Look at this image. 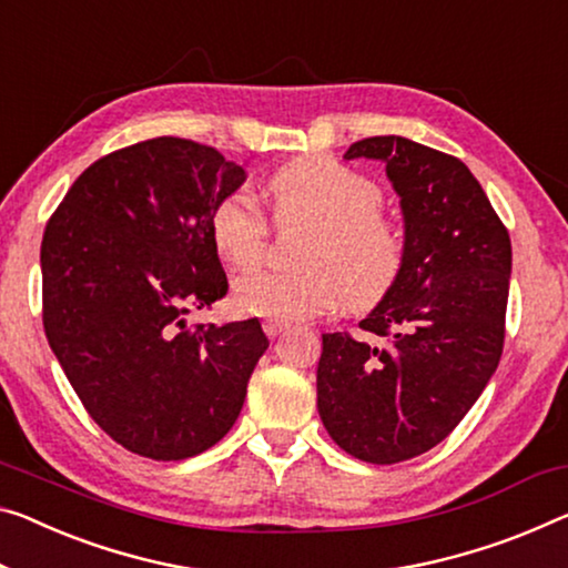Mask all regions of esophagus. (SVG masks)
I'll list each match as a JSON object with an SVG mask.
<instances>
[{"mask_svg": "<svg viewBox=\"0 0 568 568\" xmlns=\"http://www.w3.org/2000/svg\"><path fill=\"white\" fill-rule=\"evenodd\" d=\"M286 329V325L284 322H278V320H264V333L268 335V337H278Z\"/></svg>", "mask_w": 568, "mask_h": 568, "instance_id": "esophagus-1", "label": "esophagus"}]
</instances>
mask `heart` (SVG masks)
I'll return each instance as SVG.
<instances>
[{
	"label": "heart",
	"instance_id": "heart-1",
	"mask_svg": "<svg viewBox=\"0 0 568 568\" xmlns=\"http://www.w3.org/2000/svg\"><path fill=\"white\" fill-rule=\"evenodd\" d=\"M276 225H310L294 272H251L233 284V307L251 317L307 320L343 304L368 312L398 284L406 266V231L383 211V190L368 174L327 154L290 160L266 180ZM272 225L246 190L217 200L211 241L231 268L264 258Z\"/></svg>",
	"mask_w": 568,
	"mask_h": 568
}]
</instances>
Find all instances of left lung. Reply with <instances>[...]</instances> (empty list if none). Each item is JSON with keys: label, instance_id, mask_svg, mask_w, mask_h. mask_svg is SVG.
Returning a JSON list of instances; mask_svg holds the SVG:
<instances>
[{"label": "left lung", "instance_id": "8db88e82", "mask_svg": "<svg viewBox=\"0 0 568 568\" xmlns=\"http://www.w3.org/2000/svg\"><path fill=\"white\" fill-rule=\"evenodd\" d=\"M355 156L386 162L408 254L361 337L322 335L317 408L339 449L396 465L447 439L500 363L513 248L457 156L404 136L361 139Z\"/></svg>", "mask_w": 568, "mask_h": 568}]
</instances>
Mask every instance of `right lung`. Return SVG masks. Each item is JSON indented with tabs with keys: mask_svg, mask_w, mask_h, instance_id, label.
Listing matches in <instances>:
<instances>
[{
	"mask_svg": "<svg viewBox=\"0 0 568 568\" xmlns=\"http://www.w3.org/2000/svg\"><path fill=\"white\" fill-rule=\"evenodd\" d=\"M243 180L213 146L146 139L78 174L42 233L48 343L93 422L139 457L221 442L268 347L258 320L185 325L229 294L211 213Z\"/></svg>",
	"mask_w": 568,
	"mask_h": 568,
	"instance_id": "1",
	"label": "right lung"
}]
</instances>
